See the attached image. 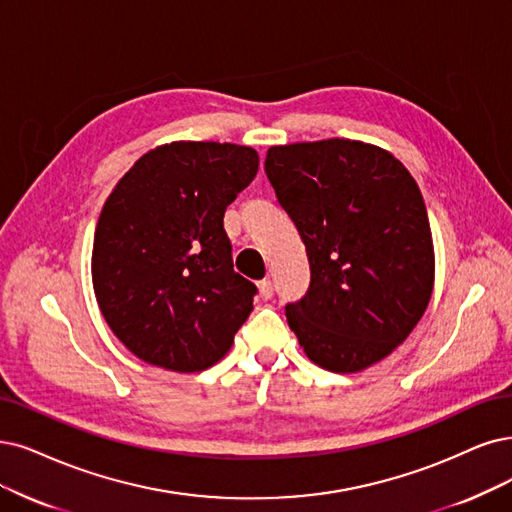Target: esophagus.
Here are the masks:
<instances>
[{"mask_svg":"<svg viewBox=\"0 0 512 512\" xmlns=\"http://www.w3.org/2000/svg\"><path fill=\"white\" fill-rule=\"evenodd\" d=\"M257 289H259V297L261 299H272V295H274V285H272V280H259L257 282Z\"/></svg>","mask_w":512,"mask_h":512,"instance_id":"34e87169","label":"esophagus"}]
</instances>
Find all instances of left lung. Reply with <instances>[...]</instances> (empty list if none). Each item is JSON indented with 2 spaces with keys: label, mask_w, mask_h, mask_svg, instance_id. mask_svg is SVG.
Segmentation results:
<instances>
[{
  "label": "left lung",
  "mask_w": 512,
  "mask_h": 512,
  "mask_svg": "<svg viewBox=\"0 0 512 512\" xmlns=\"http://www.w3.org/2000/svg\"><path fill=\"white\" fill-rule=\"evenodd\" d=\"M266 175L306 244L310 289L287 306L318 367L358 373L420 323L434 246L418 183L390 151L352 139L274 145Z\"/></svg>",
  "instance_id": "1"
}]
</instances>
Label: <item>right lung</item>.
<instances>
[{
	"label": "right lung",
	"mask_w": 512,
	"mask_h": 512,
	"mask_svg": "<svg viewBox=\"0 0 512 512\" xmlns=\"http://www.w3.org/2000/svg\"><path fill=\"white\" fill-rule=\"evenodd\" d=\"M259 168L253 147L173 141L111 189L94 232L101 314L141 361L177 373L219 363L257 287L234 272L223 215Z\"/></svg>",
	"instance_id": "right-lung-1"
}]
</instances>
